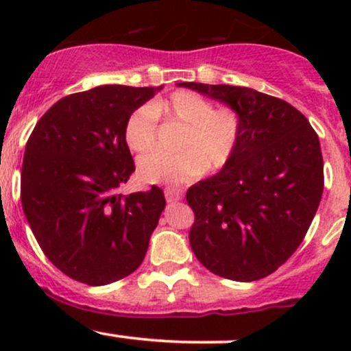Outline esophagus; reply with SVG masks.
<instances>
[{"mask_svg":"<svg viewBox=\"0 0 351 351\" xmlns=\"http://www.w3.org/2000/svg\"><path fill=\"white\" fill-rule=\"evenodd\" d=\"M183 196V191L178 188H167L165 189V198H167L168 203H176V201L181 199Z\"/></svg>","mask_w":351,"mask_h":351,"instance_id":"obj_1","label":"esophagus"}]
</instances>
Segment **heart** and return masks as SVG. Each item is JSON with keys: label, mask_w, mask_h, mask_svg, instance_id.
<instances>
[{"label": "heart", "mask_w": 351, "mask_h": 351, "mask_svg": "<svg viewBox=\"0 0 351 351\" xmlns=\"http://www.w3.org/2000/svg\"><path fill=\"white\" fill-rule=\"evenodd\" d=\"M160 114L184 123L180 152H156L138 162V178L148 184L188 183L204 171H216L231 162L241 140V115L231 107H215L211 100L178 90L167 100L136 107L125 122V143L135 153L152 150Z\"/></svg>", "instance_id": "1"}]
</instances>
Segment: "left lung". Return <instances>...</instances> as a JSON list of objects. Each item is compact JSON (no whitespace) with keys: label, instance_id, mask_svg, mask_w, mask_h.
<instances>
[{"label":"left lung","instance_id":"left-lung-1","mask_svg":"<svg viewBox=\"0 0 351 351\" xmlns=\"http://www.w3.org/2000/svg\"><path fill=\"white\" fill-rule=\"evenodd\" d=\"M241 115V140L223 171L193 184L189 244L216 276L264 279L297 251L324 191V158L307 117L285 100L219 84L183 82Z\"/></svg>","mask_w":351,"mask_h":351}]
</instances>
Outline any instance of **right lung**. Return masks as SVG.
I'll use <instances>...</instances> for the list:
<instances>
[{"mask_svg": "<svg viewBox=\"0 0 351 351\" xmlns=\"http://www.w3.org/2000/svg\"><path fill=\"white\" fill-rule=\"evenodd\" d=\"M162 87L100 86L56 102L36 123L21 170L24 215L43 252L87 285L130 276L143 263L163 189L117 195L135 171L123 128Z\"/></svg>", "mask_w": 351, "mask_h": 351, "instance_id": "add662e5", "label": "right lung"}]
</instances>
